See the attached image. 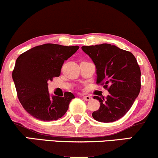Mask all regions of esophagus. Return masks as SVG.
Masks as SVG:
<instances>
[{
	"mask_svg": "<svg viewBox=\"0 0 158 158\" xmlns=\"http://www.w3.org/2000/svg\"><path fill=\"white\" fill-rule=\"evenodd\" d=\"M83 98H84L85 101H90L92 99V97H91L90 96H83Z\"/></svg>",
	"mask_w": 158,
	"mask_h": 158,
	"instance_id": "34e87169",
	"label": "esophagus"
}]
</instances>
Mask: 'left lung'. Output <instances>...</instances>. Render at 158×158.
<instances>
[{"instance_id": "8db88e82", "label": "left lung", "mask_w": 158, "mask_h": 158, "mask_svg": "<svg viewBox=\"0 0 158 158\" xmlns=\"http://www.w3.org/2000/svg\"><path fill=\"white\" fill-rule=\"evenodd\" d=\"M96 68V84L103 85L109 95L101 98L99 109L93 118L101 122H113L126 115L140 90V69L132 53L107 43L82 46Z\"/></svg>"}]
</instances>
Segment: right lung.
Listing matches in <instances>:
<instances>
[{
	"label": "right lung",
	"instance_id": "1",
	"mask_svg": "<svg viewBox=\"0 0 158 158\" xmlns=\"http://www.w3.org/2000/svg\"><path fill=\"white\" fill-rule=\"evenodd\" d=\"M79 48L46 43L34 47L17 59L12 79L18 98L28 113L40 121H56L62 118L75 98L71 92L62 96L48 93V81L60 77L64 62Z\"/></svg>",
	"mask_w": 158,
	"mask_h": 158
}]
</instances>
